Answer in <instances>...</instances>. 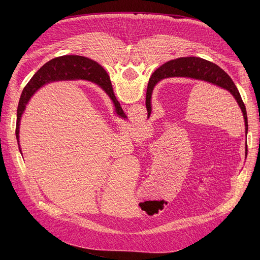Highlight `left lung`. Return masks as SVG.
<instances>
[{
    "label": "left lung",
    "mask_w": 260,
    "mask_h": 260,
    "mask_svg": "<svg viewBox=\"0 0 260 260\" xmlns=\"http://www.w3.org/2000/svg\"><path fill=\"white\" fill-rule=\"evenodd\" d=\"M98 66L101 71L100 75L108 79L109 77L106 71L100 64ZM169 77H185V78H189L193 80L205 81L213 85L219 86L231 92V94L235 98L239 107L242 110L244 121H245V134L247 136L248 118H247L246 107L244 105L241 94L237 86L235 85L234 81L228 74L217 64L213 63L212 61L206 60L201 57H196V56L179 57L176 59H172L170 61H167L162 66H160L152 74V77L150 78L149 83H148L147 92H146V108L148 112V115H147L148 118L150 117L151 111H152L151 96H152L154 85L157 83V81H160L161 79L169 78ZM247 151L248 150H247V142H246V156H247Z\"/></svg>",
    "instance_id": "left-lung-1"
}]
</instances>
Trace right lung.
<instances>
[{"mask_svg": "<svg viewBox=\"0 0 260 260\" xmlns=\"http://www.w3.org/2000/svg\"><path fill=\"white\" fill-rule=\"evenodd\" d=\"M98 64L99 63L96 61L84 56L63 55L49 60L35 74L22 90L17 107L15 135L20 153L21 149L19 145V126L26 104L37 90L49 82L66 79H85L91 81L98 84L108 94V96L112 100L116 114L121 118H126V115L124 114L119 102L116 100V96L113 92V87L112 84H111V81L109 80V78L107 79L100 75L101 71Z\"/></svg>", "mask_w": 260, "mask_h": 260, "instance_id": "obj_1", "label": "right lung"}]
</instances>
